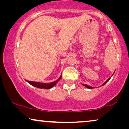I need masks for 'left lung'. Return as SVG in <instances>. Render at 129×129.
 Wrapping results in <instances>:
<instances>
[{
    "instance_id": "1",
    "label": "left lung",
    "mask_w": 129,
    "mask_h": 129,
    "mask_svg": "<svg viewBox=\"0 0 129 129\" xmlns=\"http://www.w3.org/2000/svg\"><path fill=\"white\" fill-rule=\"evenodd\" d=\"M111 77H112V76H111V77H110V78H109L108 79H107V80L106 81V82H105V83H104V84H102V86L105 85V84L106 83H107V82H108V81H109V80H110V78H111ZM82 85H83V86H85V87H87V88H88V89H93V87H90V86H87V84H82Z\"/></svg>"
}]
</instances>
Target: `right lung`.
I'll use <instances>...</instances> for the list:
<instances>
[{
    "label": "right lung",
    "instance_id": "add662e5",
    "mask_svg": "<svg viewBox=\"0 0 129 129\" xmlns=\"http://www.w3.org/2000/svg\"><path fill=\"white\" fill-rule=\"evenodd\" d=\"M61 76L59 77V79H57V80L55 81V82L50 83H39V82H31V81H28L26 80L27 82L29 83V84H30L31 85H32L35 87H36L38 88H39V89H50L56 85V84L57 83V82L60 80Z\"/></svg>",
    "mask_w": 129,
    "mask_h": 129
}]
</instances>
